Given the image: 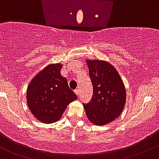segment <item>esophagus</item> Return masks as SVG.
<instances>
[{"label": "esophagus", "mask_w": 159, "mask_h": 159, "mask_svg": "<svg viewBox=\"0 0 159 159\" xmlns=\"http://www.w3.org/2000/svg\"><path fill=\"white\" fill-rule=\"evenodd\" d=\"M74 91H75V94H76L77 96H79V95H80V90H79V89H76V90H75Z\"/></svg>", "instance_id": "34e87169"}]
</instances>
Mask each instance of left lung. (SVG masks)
I'll return each mask as SVG.
<instances>
[{"mask_svg":"<svg viewBox=\"0 0 159 159\" xmlns=\"http://www.w3.org/2000/svg\"><path fill=\"white\" fill-rule=\"evenodd\" d=\"M93 85L90 102L84 104L89 120L96 125H105L118 117L126 103V89L113 66L105 61H87Z\"/></svg>","mask_w":159,"mask_h":159,"instance_id":"left-lung-1","label":"left lung"}]
</instances>
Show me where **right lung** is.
<instances>
[{"label":"right lung","instance_id":"obj_1","mask_svg":"<svg viewBox=\"0 0 159 159\" xmlns=\"http://www.w3.org/2000/svg\"><path fill=\"white\" fill-rule=\"evenodd\" d=\"M61 64L49 65L33 79L27 87V104L34 117L43 123L59 120L67 105L77 98L61 76Z\"/></svg>","mask_w":159,"mask_h":159}]
</instances>
